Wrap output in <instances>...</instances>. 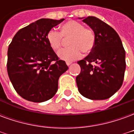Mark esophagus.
Segmentation results:
<instances>
[{"label":"esophagus","instance_id":"esophagus-1","mask_svg":"<svg viewBox=\"0 0 134 134\" xmlns=\"http://www.w3.org/2000/svg\"><path fill=\"white\" fill-rule=\"evenodd\" d=\"M71 64H72V62H66V64H67V66H70Z\"/></svg>","mask_w":134,"mask_h":134}]
</instances>
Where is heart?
<instances>
[{
  "label": "heart",
  "instance_id": "1",
  "mask_svg": "<svg viewBox=\"0 0 134 134\" xmlns=\"http://www.w3.org/2000/svg\"><path fill=\"white\" fill-rule=\"evenodd\" d=\"M64 39H70L68 45L70 47L60 50L57 55L62 60L68 62L80 58L82 52L85 54L91 52L96 43L93 31L85 28L82 24L76 21H70L62 25L60 33L55 30H50L47 35L50 48L55 52L61 48Z\"/></svg>",
  "mask_w": 134,
  "mask_h": 134
}]
</instances>
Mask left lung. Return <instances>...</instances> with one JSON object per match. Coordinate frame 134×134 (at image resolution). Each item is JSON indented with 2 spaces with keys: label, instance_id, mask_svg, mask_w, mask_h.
<instances>
[{
  "label": "left lung",
  "instance_id": "obj_1",
  "mask_svg": "<svg viewBox=\"0 0 134 134\" xmlns=\"http://www.w3.org/2000/svg\"><path fill=\"white\" fill-rule=\"evenodd\" d=\"M79 19L93 31L96 43L90 54L77 62L81 67L76 77L78 90L90 100H105L123 84L126 52L117 32L106 23L94 16Z\"/></svg>",
  "mask_w": 134,
  "mask_h": 134
}]
</instances>
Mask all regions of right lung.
<instances>
[{
  "label": "right lung",
  "instance_id": "add662e5",
  "mask_svg": "<svg viewBox=\"0 0 134 134\" xmlns=\"http://www.w3.org/2000/svg\"><path fill=\"white\" fill-rule=\"evenodd\" d=\"M64 19H41L16 34L8 49L7 71L14 89L25 100L41 103L58 89L59 77L68 70L50 48L47 35Z\"/></svg>",
  "mask_w": 134,
  "mask_h": 134
}]
</instances>
